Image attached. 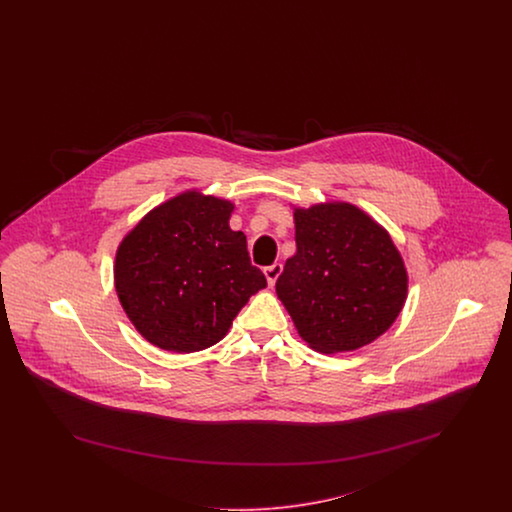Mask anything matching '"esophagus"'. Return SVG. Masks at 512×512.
Instances as JSON below:
<instances>
[{
  "instance_id": "34e87169",
  "label": "esophagus",
  "mask_w": 512,
  "mask_h": 512,
  "mask_svg": "<svg viewBox=\"0 0 512 512\" xmlns=\"http://www.w3.org/2000/svg\"><path fill=\"white\" fill-rule=\"evenodd\" d=\"M282 274V265L274 263L270 267L265 268V276H267L268 286H274V282L278 280V276Z\"/></svg>"
}]
</instances>
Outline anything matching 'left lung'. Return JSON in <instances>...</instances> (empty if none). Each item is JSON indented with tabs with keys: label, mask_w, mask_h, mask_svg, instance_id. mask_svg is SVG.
I'll use <instances>...</instances> for the list:
<instances>
[{
	"label": "left lung",
	"mask_w": 512,
	"mask_h": 512,
	"mask_svg": "<svg viewBox=\"0 0 512 512\" xmlns=\"http://www.w3.org/2000/svg\"><path fill=\"white\" fill-rule=\"evenodd\" d=\"M295 255L276 293L318 353L355 351L382 336L407 299V270L390 234L351 203L297 207Z\"/></svg>",
	"instance_id": "8db88e82"
}]
</instances>
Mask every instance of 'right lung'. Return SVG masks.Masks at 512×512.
<instances>
[{
	"label": "right lung",
	"mask_w": 512,
	"mask_h": 512,
	"mask_svg": "<svg viewBox=\"0 0 512 512\" xmlns=\"http://www.w3.org/2000/svg\"><path fill=\"white\" fill-rule=\"evenodd\" d=\"M234 203L188 190L157 205L122 240L115 290L149 343L194 353L226 336L267 278L251 265L244 232L228 224Z\"/></svg>",
	"instance_id": "right-lung-1"
}]
</instances>
